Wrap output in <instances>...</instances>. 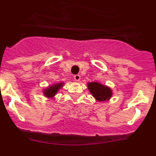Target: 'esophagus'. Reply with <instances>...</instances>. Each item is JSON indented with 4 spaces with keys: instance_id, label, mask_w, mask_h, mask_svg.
Returning <instances> with one entry per match:
<instances>
[{
    "instance_id": "esophagus-1",
    "label": "esophagus",
    "mask_w": 156,
    "mask_h": 156,
    "mask_svg": "<svg viewBox=\"0 0 156 156\" xmlns=\"http://www.w3.org/2000/svg\"><path fill=\"white\" fill-rule=\"evenodd\" d=\"M73 78L76 81H79L80 80V76L79 74H76V75H74Z\"/></svg>"
}]
</instances>
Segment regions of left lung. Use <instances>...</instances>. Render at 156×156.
I'll use <instances>...</instances> for the list:
<instances>
[{
    "label": "left lung",
    "instance_id": "obj_1",
    "mask_svg": "<svg viewBox=\"0 0 156 156\" xmlns=\"http://www.w3.org/2000/svg\"><path fill=\"white\" fill-rule=\"evenodd\" d=\"M88 88L94 97L100 101L108 100L112 96V90L110 88L103 86L97 82L89 83Z\"/></svg>",
    "mask_w": 156,
    "mask_h": 156
}]
</instances>
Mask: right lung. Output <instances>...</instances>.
Listing matches in <instances>:
<instances>
[{
  "label": "right lung",
  "instance_id": "right-lung-1",
  "mask_svg": "<svg viewBox=\"0 0 156 156\" xmlns=\"http://www.w3.org/2000/svg\"><path fill=\"white\" fill-rule=\"evenodd\" d=\"M62 83H58V84H55L53 86L49 87L48 88H47L44 91V94L46 95L47 97L52 98L53 96L55 95V94L57 93V91L58 90V89L62 87Z\"/></svg>",
  "mask_w": 156,
  "mask_h": 156
}]
</instances>
